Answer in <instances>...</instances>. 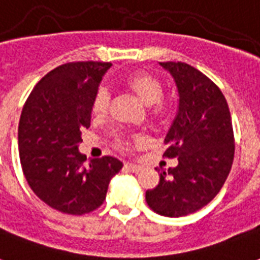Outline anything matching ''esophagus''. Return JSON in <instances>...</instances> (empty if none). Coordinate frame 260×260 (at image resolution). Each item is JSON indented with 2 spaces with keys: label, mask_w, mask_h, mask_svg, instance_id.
Listing matches in <instances>:
<instances>
[{
  "label": "esophagus",
  "mask_w": 260,
  "mask_h": 260,
  "mask_svg": "<svg viewBox=\"0 0 260 260\" xmlns=\"http://www.w3.org/2000/svg\"><path fill=\"white\" fill-rule=\"evenodd\" d=\"M125 169L132 171V173H139V171H142L143 167L139 166V165H135V163H125Z\"/></svg>",
  "instance_id": "esophagus-1"
}]
</instances>
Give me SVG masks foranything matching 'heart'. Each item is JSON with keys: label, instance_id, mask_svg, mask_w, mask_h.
Returning a JSON list of instances; mask_svg holds the SVG:
<instances>
[{"label": "heart", "instance_id": "1", "mask_svg": "<svg viewBox=\"0 0 260 260\" xmlns=\"http://www.w3.org/2000/svg\"><path fill=\"white\" fill-rule=\"evenodd\" d=\"M126 85L138 94V97L142 100L147 106H154L155 110L162 109V83L159 79L152 77L147 73H135L126 78ZM109 105V91L106 87H101L95 94L93 102V112L97 116H104L106 113Z\"/></svg>", "mask_w": 260, "mask_h": 260}]
</instances>
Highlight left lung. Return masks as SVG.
<instances>
[{"mask_svg": "<svg viewBox=\"0 0 260 260\" xmlns=\"http://www.w3.org/2000/svg\"><path fill=\"white\" fill-rule=\"evenodd\" d=\"M159 66L177 87L178 109L163 156L178 158V166L160 173L146 201L158 214L181 217L201 209L221 190L234 162V131L226 100L206 75L181 62Z\"/></svg>", "mask_w": 260, "mask_h": 260, "instance_id": "8db88e82", "label": "left lung"}]
</instances>
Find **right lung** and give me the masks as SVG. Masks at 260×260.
<instances>
[{"mask_svg": "<svg viewBox=\"0 0 260 260\" xmlns=\"http://www.w3.org/2000/svg\"><path fill=\"white\" fill-rule=\"evenodd\" d=\"M110 63L73 62L44 75L22 108L20 162L28 185L42 201L67 214L93 212L105 201L110 179L122 169L113 156L90 159L79 152L82 131Z\"/></svg>", "mask_w": 260, "mask_h": 260, "instance_id": "obj_1", "label": "right lung"}]
</instances>
